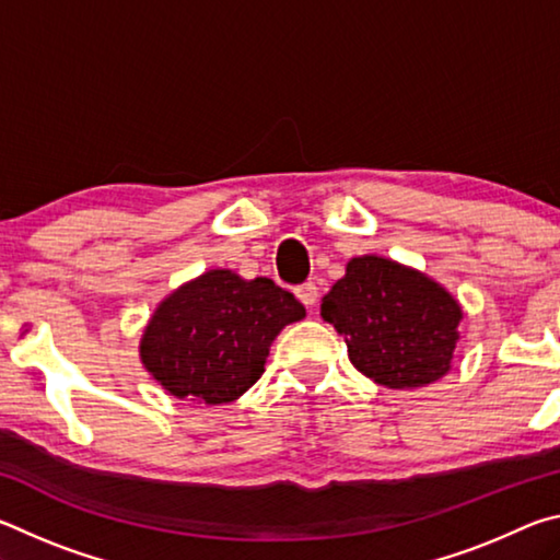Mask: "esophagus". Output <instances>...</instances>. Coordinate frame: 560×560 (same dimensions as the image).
Instances as JSON below:
<instances>
[{
    "label": "esophagus",
    "instance_id": "esophagus-1",
    "mask_svg": "<svg viewBox=\"0 0 560 560\" xmlns=\"http://www.w3.org/2000/svg\"><path fill=\"white\" fill-rule=\"evenodd\" d=\"M296 299L303 303V306L306 308H314L316 303H318V287L314 281H306V283H301V287H296Z\"/></svg>",
    "mask_w": 560,
    "mask_h": 560
}]
</instances>
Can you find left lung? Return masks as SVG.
<instances>
[{"label": "left lung", "mask_w": 560, "mask_h": 560, "mask_svg": "<svg viewBox=\"0 0 560 560\" xmlns=\"http://www.w3.org/2000/svg\"><path fill=\"white\" fill-rule=\"evenodd\" d=\"M320 316L346 338L360 373L393 390H412L450 373L462 306L452 293L393 259L355 257L334 283Z\"/></svg>", "instance_id": "obj_1"}]
</instances>
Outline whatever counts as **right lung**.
<instances>
[{"mask_svg": "<svg viewBox=\"0 0 560 560\" xmlns=\"http://www.w3.org/2000/svg\"><path fill=\"white\" fill-rule=\"evenodd\" d=\"M303 316L306 308L271 279L210 269L160 301L140 360L179 400L234 402L261 377L281 328Z\"/></svg>", "mask_w": 560, "mask_h": 560, "instance_id": "1", "label": "right lung"}]
</instances>
